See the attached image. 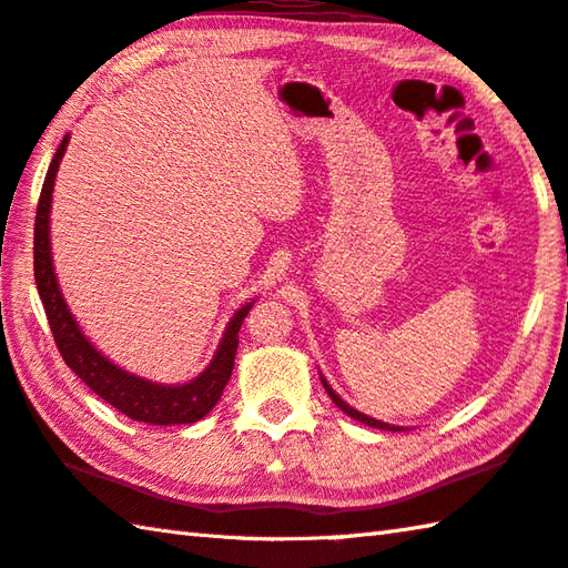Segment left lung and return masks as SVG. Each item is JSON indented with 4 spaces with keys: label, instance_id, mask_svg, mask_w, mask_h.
<instances>
[{
    "label": "left lung",
    "instance_id": "left-lung-1",
    "mask_svg": "<svg viewBox=\"0 0 568 568\" xmlns=\"http://www.w3.org/2000/svg\"><path fill=\"white\" fill-rule=\"evenodd\" d=\"M320 383H323V387H325V392L329 395V399L335 402V405L345 412L347 417H353V419H357V422H363V425H367V427H375V429H387V432H405L407 427H399V425H389V422H383V419H375V417H369V415H365V412H359V409H355V407H349L347 402L337 395V392L327 385V379H325V375L320 373Z\"/></svg>",
    "mask_w": 568,
    "mask_h": 568
}]
</instances>
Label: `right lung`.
Wrapping results in <instances>:
<instances>
[{
	"label": "right lung",
	"mask_w": 568,
	"mask_h": 568,
	"mask_svg": "<svg viewBox=\"0 0 568 568\" xmlns=\"http://www.w3.org/2000/svg\"><path fill=\"white\" fill-rule=\"evenodd\" d=\"M69 139L71 136L67 133L64 141L59 143L54 159L49 163L34 223V281L59 353L64 357V363L101 399L109 402L111 407H116L131 419L149 422V425H191V422H199L219 405L223 389L229 385L235 363V349H239V329L253 307L255 297L231 315L211 363L199 375L191 377L189 383H156V379L129 373L126 367L109 359L84 335L74 313L69 311L67 297L61 293L57 281L54 255H51V195H54L59 163L64 159Z\"/></svg>",
	"instance_id": "right-lung-1"
}]
</instances>
